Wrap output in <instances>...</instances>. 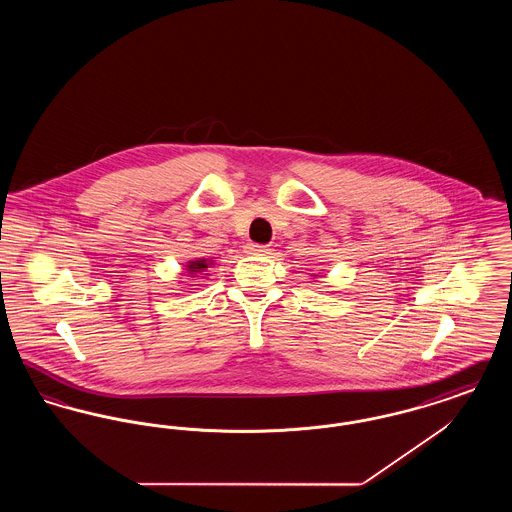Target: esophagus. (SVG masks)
<instances>
[{
  "instance_id": "esophagus-1",
  "label": "esophagus",
  "mask_w": 512,
  "mask_h": 512,
  "mask_svg": "<svg viewBox=\"0 0 512 512\" xmlns=\"http://www.w3.org/2000/svg\"><path fill=\"white\" fill-rule=\"evenodd\" d=\"M247 253H251V255H265L268 253L270 249H268L267 245H259V244H247Z\"/></svg>"
}]
</instances>
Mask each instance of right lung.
Here are the masks:
<instances>
[{"label": "right lung", "instance_id": "add662e5", "mask_svg": "<svg viewBox=\"0 0 512 512\" xmlns=\"http://www.w3.org/2000/svg\"><path fill=\"white\" fill-rule=\"evenodd\" d=\"M211 263H207L205 259H199V261H192L188 268H190V274H199V272H203L205 268H209Z\"/></svg>", "mask_w": 512, "mask_h": 512}]
</instances>
